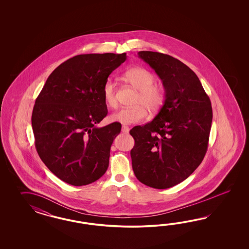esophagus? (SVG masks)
<instances>
[{
  "label": "esophagus",
  "mask_w": 249,
  "mask_h": 249,
  "mask_svg": "<svg viewBox=\"0 0 249 249\" xmlns=\"http://www.w3.org/2000/svg\"><path fill=\"white\" fill-rule=\"evenodd\" d=\"M121 131H122L123 133H128V131H129V128L127 127V126H122Z\"/></svg>",
  "instance_id": "34e87169"
}]
</instances>
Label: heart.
<instances>
[{
	"instance_id": "heart-1",
	"label": "heart",
	"mask_w": 249,
	"mask_h": 249,
	"mask_svg": "<svg viewBox=\"0 0 249 249\" xmlns=\"http://www.w3.org/2000/svg\"><path fill=\"white\" fill-rule=\"evenodd\" d=\"M125 78L139 92L135 100V107H123L110 116V120L123 125H130L143 121L147 117V110L155 113L160 109L165 101L166 94L161 86L155 85V75L146 68L141 67L129 68L125 73ZM102 95L106 105L108 107L117 106L115 96V84L111 79L106 81Z\"/></svg>"
}]
</instances>
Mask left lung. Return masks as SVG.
I'll return each instance as SVG.
<instances>
[{
    "mask_svg": "<svg viewBox=\"0 0 249 249\" xmlns=\"http://www.w3.org/2000/svg\"><path fill=\"white\" fill-rule=\"evenodd\" d=\"M140 58L161 79L165 101L156 117L129 131L137 179L155 189L173 187L187 179L207 151L213 110L196 73L169 54L140 51Z\"/></svg>",
    "mask_w": 249,
    "mask_h": 249,
    "instance_id": "obj_1",
    "label": "left lung"
}]
</instances>
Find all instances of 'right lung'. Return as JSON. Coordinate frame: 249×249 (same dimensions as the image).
I'll return each mask as SVG.
<instances>
[{
  "label": "right lung",
  "mask_w": 249,
  "mask_h": 249,
  "mask_svg": "<svg viewBox=\"0 0 249 249\" xmlns=\"http://www.w3.org/2000/svg\"><path fill=\"white\" fill-rule=\"evenodd\" d=\"M126 53L78 54L48 76L32 114L36 148L45 166L75 186L98 180L108 167L121 124L98 128L107 108L102 89Z\"/></svg>",
  "instance_id": "right-lung-1"
}]
</instances>
